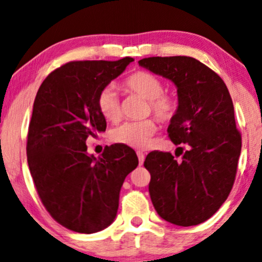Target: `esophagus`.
Returning a JSON list of instances; mask_svg holds the SVG:
<instances>
[{
    "mask_svg": "<svg viewBox=\"0 0 262 262\" xmlns=\"http://www.w3.org/2000/svg\"><path fill=\"white\" fill-rule=\"evenodd\" d=\"M137 155H138V158H139V164L141 165L142 163H144V160H145V155L142 154L141 151H138V152H137Z\"/></svg>",
    "mask_w": 262,
    "mask_h": 262,
    "instance_id": "obj_1",
    "label": "esophagus"
}]
</instances>
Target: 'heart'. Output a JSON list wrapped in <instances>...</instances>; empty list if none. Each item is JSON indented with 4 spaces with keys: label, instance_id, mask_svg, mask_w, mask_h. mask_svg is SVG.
Segmentation results:
<instances>
[{
    "label": "heart",
    "instance_id": "heart-1",
    "mask_svg": "<svg viewBox=\"0 0 262 262\" xmlns=\"http://www.w3.org/2000/svg\"><path fill=\"white\" fill-rule=\"evenodd\" d=\"M124 88L148 100L150 107L160 121H169L177 112V101L163 95L164 85L155 75L146 71H138L125 78ZM97 106L102 117L108 122H117L121 118V102L115 87L108 85L99 93ZM157 127L152 120L125 122L112 133V140L129 147L142 148L150 141Z\"/></svg>",
    "mask_w": 262,
    "mask_h": 262
}]
</instances>
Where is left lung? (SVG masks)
<instances>
[{
	"label": "left lung",
	"instance_id": "left-lung-1",
	"mask_svg": "<svg viewBox=\"0 0 262 262\" xmlns=\"http://www.w3.org/2000/svg\"><path fill=\"white\" fill-rule=\"evenodd\" d=\"M139 65L177 87L178 107L167 132L177 146H188L181 161L170 152L146 156L152 204L178 226L204 223L226 201L236 178L242 138L232 99L220 76L194 58L152 57Z\"/></svg>",
	"mask_w": 262,
	"mask_h": 262
}]
</instances>
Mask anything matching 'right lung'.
I'll return each instance as SVG.
<instances>
[{
    "label": "right lung",
    "instance_id": "add662e5",
    "mask_svg": "<svg viewBox=\"0 0 262 262\" xmlns=\"http://www.w3.org/2000/svg\"><path fill=\"white\" fill-rule=\"evenodd\" d=\"M132 61L68 62L36 94L26 146L30 173L53 219L75 232L95 233L114 223L124 179L139 164L127 145L106 146L99 158L85 145L106 129L99 93Z\"/></svg>",
    "mask_w": 262,
    "mask_h": 262
}]
</instances>
